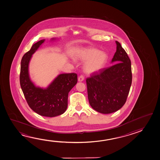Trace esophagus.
I'll use <instances>...</instances> for the list:
<instances>
[{
	"label": "esophagus",
	"mask_w": 160,
	"mask_h": 160,
	"mask_svg": "<svg viewBox=\"0 0 160 160\" xmlns=\"http://www.w3.org/2000/svg\"><path fill=\"white\" fill-rule=\"evenodd\" d=\"M84 80V77L82 75H80V76H79V78H78V81H80V82L83 81Z\"/></svg>",
	"instance_id": "34e87169"
}]
</instances>
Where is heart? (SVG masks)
<instances>
[{"label": "heart", "mask_w": 160, "mask_h": 160, "mask_svg": "<svg viewBox=\"0 0 160 160\" xmlns=\"http://www.w3.org/2000/svg\"><path fill=\"white\" fill-rule=\"evenodd\" d=\"M75 60L86 61L84 70L87 73H94L102 70L107 60L106 53L95 48H85L80 50L74 56Z\"/></svg>", "instance_id": "heart-1"}]
</instances>
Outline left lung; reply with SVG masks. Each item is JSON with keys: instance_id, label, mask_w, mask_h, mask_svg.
<instances>
[{"instance_id": "obj_1", "label": "left lung", "mask_w": 160, "mask_h": 160, "mask_svg": "<svg viewBox=\"0 0 160 160\" xmlns=\"http://www.w3.org/2000/svg\"><path fill=\"white\" fill-rule=\"evenodd\" d=\"M112 60L114 63L87 78L90 105L95 110L109 114L120 109L125 104L131 88V62L119 42Z\"/></svg>"}]
</instances>
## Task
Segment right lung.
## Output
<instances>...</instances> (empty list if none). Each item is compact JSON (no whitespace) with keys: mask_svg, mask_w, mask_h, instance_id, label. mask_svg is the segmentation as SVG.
I'll list each match as a JSON object with an SVG mask.
<instances>
[{"mask_svg":"<svg viewBox=\"0 0 160 160\" xmlns=\"http://www.w3.org/2000/svg\"><path fill=\"white\" fill-rule=\"evenodd\" d=\"M52 38L51 41H55ZM42 39L32 46L22 58L20 84L27 102L34 112L39 115L54 117L65 112L68 107V92L78 82L75 73L58 75L46 88L37 87L29 76V64L32 55L44 43Z\"/></svg>","mask_w":160,"mask_h":160,"instance_id":"add662e5","label":"right lung"}]
</instances>
